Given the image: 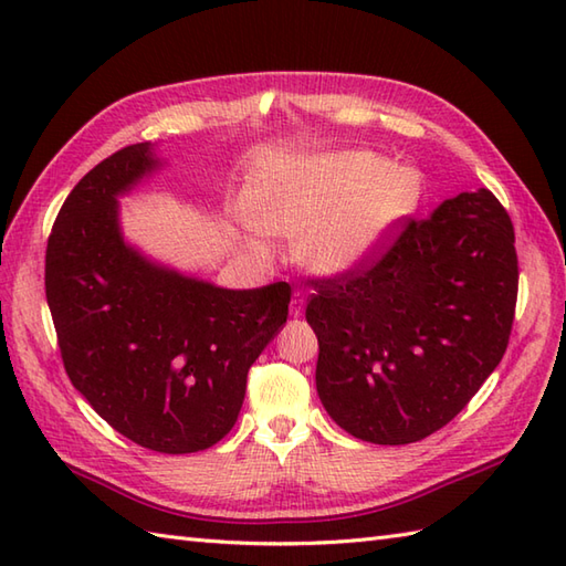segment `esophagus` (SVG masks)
<instances>
[{
  "instance_id": "1",
  "label": "esophagus",
  "mask_w": 566,
  "mask_h": 566,
  "mask_svg": "<svg viewBox=\"0 0 566 566\" xmlns=\"http://www.w3.org/2000/svg\"><path fill=\"white\" fill-rule=\"evenodd\" d=\"M304 306H306V296H304V292H294V296H292V304H290V314L294 316V318H298L304 314Z\"/></svg>"
}]
</instances>
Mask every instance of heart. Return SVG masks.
Here are the masks:
<instances>
[{"label": "heart", "mask_w": 566, "mask_h": 566, "mask_svg": "<svg viewBox=\"0 0 566 566\" xmlns=\"http://www.w3.org/2000/svg\"><path fill=\"white\" fill-rule=\"evenodd\" d=\"M420 203L416 167L371 150H340L264 177L255 213L268 233L298 240L311 272L338 276L375 260Z\"/></svg>", "instance_id": "b5f03b06"}]
</instances>
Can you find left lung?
Segmentation results:
<instances>
[{
  "label": "left lung",
  "instance_id": "obj_1",
  "mask_svg": "<svg viewBox=\"0 0 566 566\" xmlns=\"http://www.w3.org/2000/svg\"><path fill=\"white\" fill-rule=\"evenodd\" d=\"M513 223L489 189L408 219L365 268L316 280L306 321L328 416L375 444L448 426L501 363L518 298Z\"/></svg>",
  "mask_w": 566,
  "mask_h": 566
}]
</instances>
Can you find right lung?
<instances>
[{
  "mask_svg": "<svg viewBox=\"0 0 566 566\" xmlns=\"http://www.w3.org/2000/svg\"><path fill=\"white\" fill-rule=\"evenodd\" d=\"M160 165L136 143L80 179L48 238L45 298L72 387L140 448L187 454L235 426L292 290H223L130 248L116 199Z\"/></svg>",
  "mask_w": 566,
  "mask_h": 566,
  "instance_id": "1",
  "label": "right lung"
}]
</instances>
